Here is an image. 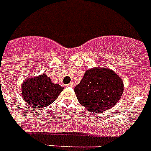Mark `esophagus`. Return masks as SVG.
<instances>
[{
    "mask_svg": "<svg viewBox=\"0 0 151 151\" xmlns=\"http://www.w3.org/2000/svg\"><path fill=\"white\" fill-rule=\"evenodd\" d=\"M67 86H68L69 87H73V83H69Z\"/></svg>",
    "mask_w": 151,
    "mask_h": 151,
    "instance_id": "1",
    "label": "esophagus"
}]
</instances>
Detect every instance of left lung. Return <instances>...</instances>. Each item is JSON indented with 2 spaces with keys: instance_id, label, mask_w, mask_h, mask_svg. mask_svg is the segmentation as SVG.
<instances>
[{
  "instance_id": "obj_1",
  "label": "left lung",
  "mask_w": 151,
  "mask_h": 151,
  "mask_svg": "<svg viewBox=\"0 0 151 151\" xmlns=\"http://www.w3.org/2000/svg\"><path fill=\"white\" fill-rule=\"evenodd\" d=\"M124 91L122 79L113 70L95 67L86 70L74 88L79 103L89 111L100 112L110 109Z\"/></svg>"
}]
</instances>
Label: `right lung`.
<instances>
[{
    "instance_id": "obj_1",
    "label": "right lung",
    "mask_w": 151,
    "mask_h": 151,
    "mask_svg": "<svg viewBox=\"0 0 151 151\" xmlns=\"http://www.w3.org/2000/svg\"><path fill=\"white\" fill-rule=\"evenodd\" d=\"M63 90V86L52 83L49 77L42 73L22 82V97L30 106L40 109L55 101Z\"/></svg>"
}]
</instances>
